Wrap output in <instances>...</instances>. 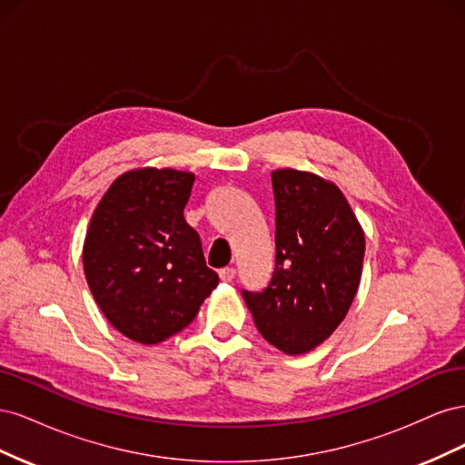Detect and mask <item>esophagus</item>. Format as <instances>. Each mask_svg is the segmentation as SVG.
I'll return each mask as SVG.
<instances>
[{
    "instance_id": "obj_1",
    "label": "esophagus",
    "mask_w": 465,
    "mask_h": 465,
    "mask_svg": "<svg viewBox=\"0 0 465 465\" xmlns=\"http://www.w3.org/2000/svg\"><path fill=\"white\" fill-rule=\"evenodd\" d=\"M234 275H236L234 267H223V270H219V277H221V281H224V283H231Z\"/></svg>"
}]
</instances>
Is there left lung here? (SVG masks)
<instances>
[{
  "mask_svg": "<svg viewBox=\"0 0 465 465\" xmlns=\"http://www.w3.org/2000/svg\"><path fill=\"white\" fill-rule=\"evenodd\" d=\"M275 270L263 291H242L258 331L285 355L316 349L343 322L362 273L364 232L341 190L312 173L279 168Z\"/></svg>",
  "mask_w": 465,
  "mask_h": 465,
  "instance_id": "obj_1",
  "label": "left lung"
}]
</instances>
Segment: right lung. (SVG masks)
<instances>
[{"label":"right lung","instance_id":"obj_1","mask_svg":"<svg viewBox=\"0 0 465 465\" xmlns=\"http://www.w3.org/2000/svg\"><path fill=\"white\" fill-rule=\"evenodd\" d=\"M195 176L174 168L124 173L91 217L83 270L106 320L154 345L184 330L219 283L184 219Z\"/></svg>","mask_w":465,"mask_h":465}]
</instances>
